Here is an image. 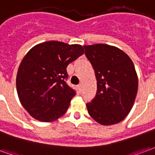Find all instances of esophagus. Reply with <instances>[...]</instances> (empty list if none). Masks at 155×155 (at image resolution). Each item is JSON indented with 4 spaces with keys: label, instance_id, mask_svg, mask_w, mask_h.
<instances>
[{
    "label": "esophagus",
    "instance_id": "obj_1",
    "mask_svg": "<svg viewBox=\"0 0 155 155\" xmlns=\"http://www.w3.org/2000/svg\"><path fill=\"white\" fill-rule=\"evenodd\" d=\"M82 88H83V86H82V84H79V85H78L79 91H82Z\"/></svg>",
    "mask_w": 155,
    "mask_h": 155
}]
</instances>
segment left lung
I'll use <instances>...</instances> for the list:
<instances>
[{
  "instance_id": "1",
  "label": "left lung",
  "mask_w": 155,
  "mask_h": 155,
  "mask_svg": "<svg viewBox=\"0 0 155 155\" xmlns=\"http://www.w3.org/2000/svg\"><path fill=\"white\" fill-rule=\"evenodd\" d=\"M97 81V95L87 104L89 115L102 125L120 122L131 110L138 91L135 65L125 52L111 45H84Z\"/></svg>"
}]
</instances>
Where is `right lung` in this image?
I'll list each match as a JSON object with an SVG mask.
<instances>
[{"mask_svg":"<svg viewBox=\"0 0 155 155\" xmlns=\"http://www.w3.org/2000/svg\"><path fill=\"white\" fill-rule=\"evenodd\" d=\"M83 54L82 45L53 40L36 45L25 54L18 68L16 90L33 118L51 122L65 114L76 95L65 81L67 67Z\"/></svg>","mask_w":155,"mask_h":155,"instance_id":"add662e5","label":"right lung"}]
</instances>
